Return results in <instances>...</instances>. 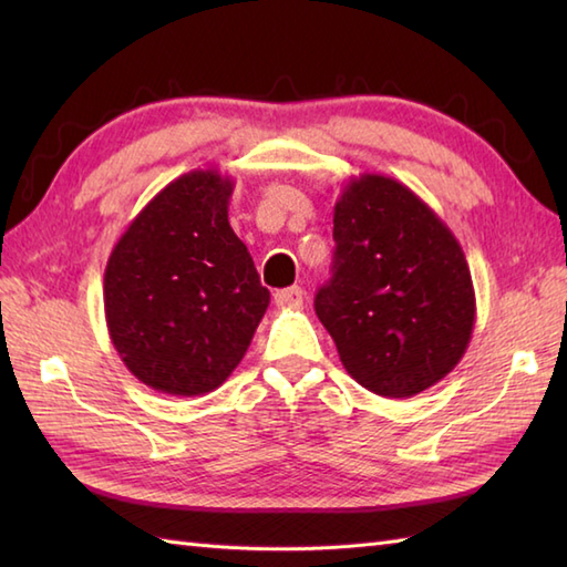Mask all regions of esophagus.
<instances>
[{"instance_id": "obj_1", "label": "esophagus", "mask_w": 567, "mask_h": 567, "mask_svg": "<svg viewBox=\"0 0 567 567\" xmlns=\"http://www.w3.org/2000/svg\"><path fill=\"white\" fill-rule=\"evenodd\" d=\"M275 305L282 309H302L305 305V290L302 287H285V290L275 292Z\"/></svg>"}]
</instances>
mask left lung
Masks as SVG:
<instances>
[{
	"label": "left lung",
	"instance_id": "8db88e82",
	"mask_svg": "<svg viewBox=\"0 0 567 567\" xmlns=\"http://www.w3.org/2000/svg\"><path fill=\"white\" fill-rule=\"evenodd\" d=\"M333 275L319 321L358 384L390 400L433 388L475 327L465 252L436 212L392 177H351L333 207Z\"/></svg>",
	"mask_w": 567,
	"mask_h": 567
}]
</instances>
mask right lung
Here are the masks:
<instances>
[{
    "label": "right lung",
    "instance_id": "right-lung-1",
    "mask_svg": "<svg viewBox=\"0 0 567 567\" xmlns=\"http://www.w3.org/2000/svg\"><path fill=\"white\" fill-rule=\"evenodd\" d=\"M234 179L192 171L163 187L104 270V317L124 365L151 390L199 396L246 355L270 305L228 224Z\"/></svg>",
    "mask_w": 567,
    "mask_h": 567
}]
</instances>
